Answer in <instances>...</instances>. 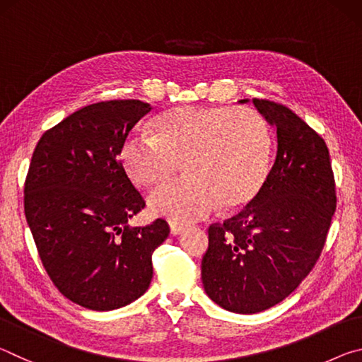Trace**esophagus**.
<instances>
[{
	"mask_svg": "<svg viewBox=\"0 0 362 362\" xmlns=\"http://www.w3.org/2000/svg\"><path fill=\"white\" fill-rule=\"evenodd\" d=\"M169 230H170V235L177 236V235H182V233L187 230V226L185 225H180V223H175V222H170L169 223Z\"/></svg>",
	"mask_w": 362,
	"mask_h": 362,
	"instance_id": "1",
	"label": "esophagus"
}]
</instances>
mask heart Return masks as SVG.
<instances>
[{"instance_id":"1","label":"heart","mask_w":362,"mask_h":362,"mask_svg":"<svg viewBox=\"0 0 362 362\" xmlns=\"http://www.w3.org/2000/svg\"><path fill=\"white\" fill-rule=\"evenodd\" d=\"M118 156L131 182L146 188L173 179L183 161L188 179L156 189L148 206L188 223L254 201L268 177L272 134L252 108L188 105L158 115L151 136L122 139Z\"/></svg>"}]
</instances>
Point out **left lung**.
Segmentation results:
<instances>
[{"label": "left lung", "instance_id": "1", "mask_svg": "<svg viewBox=\"0 0 362 362\" xmlns=\"http://www.w3.org/2000/svg\"><path fill=\"white\" fill-rule=\"evenodd\" d=\"M252 102L276 127V159L254 201L209 226V247L201 262L207 296L241 315L283 302L308 276L337 206L324 139L291 108L267 99Z\"/></svg>", "mask_w": 362, "mask_h": 362}]
</instances>
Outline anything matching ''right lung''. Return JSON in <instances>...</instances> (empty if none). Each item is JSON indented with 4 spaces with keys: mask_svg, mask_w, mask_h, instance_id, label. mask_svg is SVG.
<instances>
[{
    "mask_svg": "<svg viewBox=\"0 0 362 362\" xmlns=\"http://www.w3.org/2000/svg\"><path fill=\"white\" fill-rule=\"evenodd\" d=\"M151 110L107 100L78 110L42 134L23 188L27 223L42 267L64 296L110 311L148 289L151 254L169 235L166 220L129 226L145 201L122 170V139Z\"/></svg>",
    "mask_w": 362,
    "mask_h": 362,
    "instance_id": "add662e5",
    "label": "right lung"
}]
</instances>
